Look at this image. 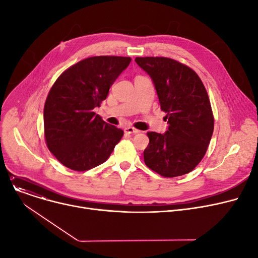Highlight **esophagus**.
Returning <instances> with one entry per match:
<instances>
[{"label": "esophagus", "instance_id": "esophagus-1", "mask_svg": "<svg viewBox=\"0 0 258 258\" xmlns=\"http://www.w3.org/2000/svg\"><path fill=\"white\" fill-rule=\"evenodd\" d=\"M124 132H125L126 134H137V133H140L139 130L135 128V127H133V126H127V127H125V128H124Z\"/></svg>", "mask_w": 258, "mask_h": 258}]
</instances>
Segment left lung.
I'll use <instances>...</instances> for the list:
<instances>
[{"instance_id": "obj_1", "label": "left lung", "mask_w": 258, "mask_h": 258, "mask_svg": "<svg viewBox=\"0 0 258 258\" xmlns=\"http://www.w3.org/2000/svg\"><path fill=\"white\" fill-rule=\"evenodd\" d=\"M135 61L152 78L168 124L164 134L147 133L146 166L165 178L190 172L205 156L214 126L204 85L192 69L174 59L136 57Z\"/></svg>"}]
</instances>
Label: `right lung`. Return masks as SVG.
Listing matches in <instances>:
<instances>
[{"label":"right lung","instance_id":"right-lung-1","mask_svg":"<svg viewBox=\"0 0 258 258\" xmlns=\"http://www.w3.org/2000/svg\"><path fill=\"white\" fill-rule=\"evenodd\" d=\"M132 58L94 56L67 69L51 88L44 107L49 151L66 167L85 171L105 162L123 131L94 113Z\"/></svg>","mask_w":258,"mask_h":258}]
</instances>
